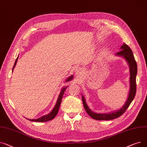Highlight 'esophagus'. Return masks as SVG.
Listing matches in <instances>:
<instances>
[{"mask_svg": "<svg viewBox=\"0 0 147 147\" xmlns=\"http://www.w3.org/2000/svg\"><path fill=\"white\" fill-rule=\"evenodd\" d=\"M82 70H81V69H78V68L76 70V74L77 75H78V76H80V75H81V74H82Z\"/></svg>", "mask_w": 147, "mask_h": 147, "instance_id": "obj_1", "label": "esophagus"}]
</instances>
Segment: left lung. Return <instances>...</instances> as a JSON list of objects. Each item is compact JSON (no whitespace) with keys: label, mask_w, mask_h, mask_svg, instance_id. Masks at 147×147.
Wrapping results in <instances>:
<instances>
[{"label":"left lung","mask_w":147,"mask_h":147,"mask_svg":"<svg viewBox=\"0 0 147 147\" xmlns=\"http://www.w3.org/2000/svg\"><path fill=\"white\" fill-rule=\"evenodd\" d=\"M120 50H121L117 52L116 55L123 57L125 59L129 66V69H130V71H129L130 72V80H129L130 81V91H129L127 100L124 106L119 110L109 113H96L90 109L85 102L84 96H82V100L85 110L90 116L94 119L97 120H109L119 117L125 113L135 96L136 92V76L137 74V63L135 61L132 50L127 45L124 43L120 47Z\"/></svg>","instance_id":"1"}]
</instances>
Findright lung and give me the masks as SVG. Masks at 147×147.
I'll return each instance as SVG.
<instances>
[{
	"mask_svg": "<svg viewBox=\"0 0 147 147\" xmlns=\"http://www.w3.org/2000/svg\"><path fill=\"white\" fill-rule=\"evenodd\" d=\"M18 58L17 57L16 60H15V62L14 63V65H13V67L12 68V72H13V69L16 64V62H17V60H18ZM73 78V76L71 75L70 77H69L66 80V81H69L70 80H71ZM67 87V86L66 87H63L61 91H60V93L59 94V97L57 98V102H56V104L55 106V107L53 108V109L51 110V111L50 112V113L47 115H45V116H41V117L38 118V119H28L29 120H30V121H32V122H47V121H49V120H52L53 119L55 116L57 115V113H58V111H59V109L60 107V104H61V101H62V97H63V96L64 94V92L65 91L66 88Z\"/></svg>",
	"mask_w": 147,
	"mask_h": 147,
	"instance_id": "add662e5",
	"label": "right lung"
}]
</instances>
